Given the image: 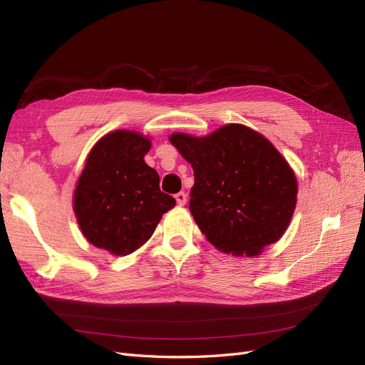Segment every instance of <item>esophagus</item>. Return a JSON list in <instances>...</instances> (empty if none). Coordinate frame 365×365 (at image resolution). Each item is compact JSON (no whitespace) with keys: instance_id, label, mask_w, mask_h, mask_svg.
<instances>
[{"instance_id":"1","label":"esophagus","mask_w":365,"mask_h":365,"mask_svg":"<svg viewBox=\"0 0 365 365\" xmlns=\"http://www.w3.org/2000/svg\"><path fill=\"white\" fill-rule=\"evenodd\" d=\"M175 200H176V202H178V205H185V202H187V195H185L184 192L176 193V195H175Z\"/></svg>"}]
</instances>
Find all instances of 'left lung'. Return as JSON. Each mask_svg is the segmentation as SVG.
<instances>
[{"instance_id":"8db88e82","label":"left lung","mask_w":365,"mask_h":365,"mask_svg":"<svg viewBox=\"0 0 365 365\" xmlns=\"http://www.w3.org/2000/svg\"><path fill=\"white\" fill-rule=\"evenodd\" d=\"M169 140L192 164L190 213L216 250L254 257L284 235L298 182L268 138L230 123L205 137L175 132Z\"/></svg>"}]
</instances>
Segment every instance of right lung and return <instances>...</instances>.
<instances>
[{
  "label": "right lung",
  "instance_id": "obj_1",
  "mask_svg": "<svg viewBox=\"0 0 365 365\" xmlns=\"http://www.w3.org/2000/svg\"><path fill=\"white\" fill-rule=\"evenodd\" d=\"M150 138L117 129L90 150L73 195V210L85 239L114 256L145 245L161 216L175 207L160 190V176L145 155Z\"/></svg>",
  "mask_w": 365,
  "mask_h": 365
}]
</instances>
